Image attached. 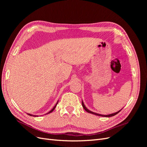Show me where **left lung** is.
<instances>
[{"instance_id": "obj_1", "label": "left lung", "mask_w": 147, "mask_h": 147, "mask_svg": "<svg viewBox=\"0 0 147 147\" xmlns=\"http://www.w3.org/2000/svg\"><path fill=\"white\" fill-rule=\"evenodd\" d=\"M82 106H83V109L85 110L87 112H88V113H92V114H94V115H97V116H100V117H113V116H114V115H117V113H118L120 111H121V110H120L119 111H118V112H116V113H112V114H110V115H101V114H99V113H94V112H91V111H90V110H89L86 107H85V105H84V104H83V102L82 101Z\"/></svg>"}]
</instances>
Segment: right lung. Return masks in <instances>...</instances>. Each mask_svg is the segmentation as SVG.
<instances>
[{"instance_id":"1","label":"right lung","mask_w":147,"mask_h":147,"mask_svg":"<svg viewBox=\"0 0 147 147\" xmlns=\"http://www.w3.org/2000/svg\"><path fill=\"white\" fill-rule=\"evenodd\" d=\"M57 103H58V101H57V103H56V105H55V106L54 107H53V108L52 109V110H51L50 111V112H49L48 113H47V114H48V113H51V112H53V110H54L55 109V108H56V105H57ZM28 115H30V116H34V117H36V116H35V115H30V114H29V113H28Z\"/></svg>"}]
</instances>
